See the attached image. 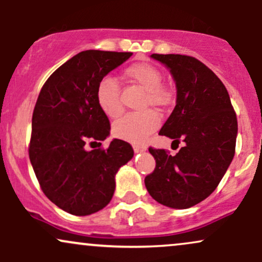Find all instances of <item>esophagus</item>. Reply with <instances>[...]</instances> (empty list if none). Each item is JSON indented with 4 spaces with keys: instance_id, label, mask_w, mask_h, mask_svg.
Masks as SVG:
<instances>
[{
    "instance_id": "34e87169",
    "label": "esophagus",
    "mask_w": 262,
    "mask_h": 262,
    "mask_svg": "<svg viewBox=\"0 0 262 262\" xmlns=\"http://www.w3.org/2000/svg\"><path fill=\"white\" fill-rule=\"evenodd\" d=\"M133 149L135 152H141V151H145L146 148L145 146H141V145H138V144H134L133 145Z\"/></svg>"
}]
</instances>
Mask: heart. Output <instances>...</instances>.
<instances>
[{
	"label": "heart",
	"instance_id": "b5f03b06",
	"mask_svg": "<svg viewBox=\"0 0 262 262\" xmlns=\"http://www.w3.org/2000/svg\"><path fill=\"white\" fill-rule=\"evenodd\" d=\"M125 75L146 90V96L144 98L145 106L150 104L154 107H164L170 104L172 96L166 87L161 85V71L155 65L149 62H134L125 69ZM96 98L98 106L108 117L117 118L122 114L123 106L119 97V86L114 77H102L97 85ZM159 124L160 117L154 111L129 113L114 123L113 134L132 143H143Z\"/></svg>",
	"mask_w": 262,
	"mask_h": 262
}]
</instances>
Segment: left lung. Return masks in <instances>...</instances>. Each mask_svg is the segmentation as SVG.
<instances>
[{"label": "left lung", "mask_w": 262, "mask_h": 262, "mask_svg": "<svg viewBox=\"0 0 262 262\" xmlns=\"http://www.w3.org/2000/svg\"><path fill=\"white\" fill-rule=\"evenodd\" d=\"M170 69L177 98L160 135L183 141L176 155L149 148L156 166L144 180L156 202L186 209L202 202L217 188L229 167L237 134L236 114L219 77L193 56L152 54Z\"/></svg>", "instance_id": "8db88e82"}]
</instances>
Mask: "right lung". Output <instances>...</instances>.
Masks as SVG:
<instances>
[{"instance_id": "right-lung-1", "label": "right lung", "mask_w": 262, "mask_h": 262, "mask_svg": "<svg viewBox=\"0 0 262 262\" xmlns=\"http://www.w3.org/2000/svg\"><path fill=\"white\" fill-rule=\"evenodd\" d=\"M132 54H76L50 75L38 96L29 159L45 196L70 214L104 208L113 197L117 171L134 155L130 144L119 139L108 149H85L87 141L104 140L111 130L96 98L98 82Z\"/></svg>"}]
</instances>
